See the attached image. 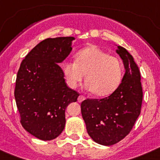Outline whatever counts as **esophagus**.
Masks as SVG:
<instances>
[{
    "label": "esophagus",
    "mask_w": 160,
    "mask_h": 160,
    "mask_svg": "<svg viewBox=\"0 0 160 160\" xmlns=\"http://www.w3.org/2000/svg\"><path fill=\"white\" fill-rule=\"evenodd\" d=\"M85 99H86V98H85L83 95H79L78 98V101L79 102H82Z\"/></svg>",
    "instance_id": "1"
}]
</instances>
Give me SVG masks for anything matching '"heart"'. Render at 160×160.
<instances>
[{"instance_id": "b5f03b06", "label": "heart", "mask_w": 160, "mask_h": 160, "mask_svg": "<svg viewBox=\"0 0 160 160\" xmlns=\"http://www.w3.org/2000/svg\"><path fill=\"white\" fill-rule=\"evenodd\" d=\"M62 69L70 87H77L85 75V88L94 91L98 96L111 94L118 87L123 74L121 61L96 46L78 51L75 61L65 60Z\"/></svg>"}]
</instances>
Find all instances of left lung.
I'll return each instance as SVG.
<instances>
[{"label":"left lung","mask_w":160,"mask_h":160,"mask_svg":"<svg viewBox=\"0 0 160 160\" xmlns=\"http://www.w3.org/2000/svg\"><path fill=\"white\" fill-rule=\"evenodd\" d=\"M116 52L126 70L122 82L108 97L87 98L81 104L89 135L94 142L104 146L114 145L129 134L142 107V89L138 67L123 47L118 46Z\"/></svg>","instance_id":"obj_1"}]
</instances>
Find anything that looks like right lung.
<instances>
[{"label": "right lung", "instance_id": "right-lung-1", "mask_svg": "<svg viewBox=\"0 0 160 160\" xmlns=\"http://www.w3.org/2000/svg\"><path fill=\"white\" fill-rule=\"evenodd\" d=\"M73 37L47 38L22 60L14 96L25 131L41 140H52L64 130L67 106L79 94L69 88L59 63L72 50Z\"/></svg>", "mask_w": 160, "mask_h": 160}]
</instances>
